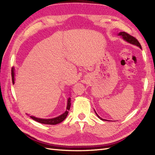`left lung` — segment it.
I'll list each match as a JSON object with an SVG mask.
<instances>
[{"instance_id":"obj_1","label":"left lung","mask_w":155,"mask_h":155,"mask_svg":"<svg viewBox=\"0 0 155 155\" xmlns=\"http://www.w3.org/2000/svg\"><path fill=\"white\" fill-rule=\"evenodd\" d=\"M118 35L122 36V37H123V39H124V40H125V41H126L127 42L130 43H131V44H133V45H136V46H137V47H139L140 48H141V46L140 43H139V42L138 41V40H137L136 38H135V37L130 35L129 33H126V32L123 31V32L119 33ZM95 113H96V112H95ZM96 114H97V113H96ZM97 116L99 117V118L101 120H104V119H102L100 116H99V115H97Z\"/></svg>"}]
</instances>
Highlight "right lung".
<instances>
[{
    "instance_id": "add662e5",
    "label": "right lung",
    "mask_w": 155,
    "mask_h": 155,
    "mask_svg": "<svg viewBox=\"0 0 155 155\" xmlns=\"http://www.w3.org/2000/svg\"><path fill=\"white\" fill-rule=\"evenodd\" d=\"M12 83H13V84H14V68L12 69ZM70 106H71V99H70V98H69L68 100V105H67L66 112L64 113V114H62V115L56 117V118H51V119H41V118H35V117H34V116H30V117H31V118L33 120H35V121L41 123V124H49V125H55V124H57L62 122L63 120H65L68 114V110H70Z\"/></svg>"
}]
</instances>
